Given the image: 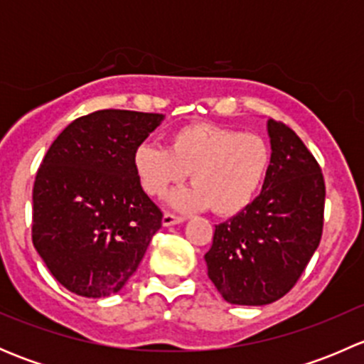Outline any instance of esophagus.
<instances>
[{"label":"esophagus","mask_w":364,"mask_h":364,"mask_svg":"<svg viewBox=\"0 0 364 364\" xmlns=\"http://www.w3.org/2000/svg\"><path fill=\"white\" fill-rule=\"evenodd\" d=\"M185 222V216H179V215H174V213H165L164 218H161V223H164V227H171V225H176V223H181Z\"/></svg>","instance_id":"obj_1"}]
</instances>
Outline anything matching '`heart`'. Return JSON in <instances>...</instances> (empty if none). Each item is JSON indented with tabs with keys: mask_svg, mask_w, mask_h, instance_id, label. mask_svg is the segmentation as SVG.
I'll use <instances>...</instances> for the list:
<instances>
[{
	"mask_svg": "<svg viewBox=\"0 0 364 364\" xmlns=\"http://www.w3.org/2000/svg\"><path fill=\"white\" fill-rule=\"evenodd\" d=\"M135 171L151 196L161 197L190 172L193 186L174 193L172 205L197 209L209 205L220 216L243 211L259 192L271 164L269 144L257 134L192 123L168 135V146H139Z\"/></svg>",
	"mask_w": 364,
	"mask_h": 364,
	"instance_id": "heart-1",
	"label": "heart"
}]
</instances>
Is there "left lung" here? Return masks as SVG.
I'll list each match as a JSON object with an SVG mask.
<instances>
[{
  "mask_svg": "<svg viewBox=\"0 0 364 364\" xmlns=\"http://www.w3.org/2000/svg\"><path fill=\"white\" fill-rule=\"evenodd\" d=\"M271 164L262 192L215 225L204 259L208 277L230 304L262 306L291 291L317 250L324 225L322 171L299 137L267 121Z\"/></svg>",
  "mask_w": 364,
  "mask_h": 364,
  "instance_id": "obj_1",
  "label": "left lung"
}]
</instances>
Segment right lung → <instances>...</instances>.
Here are the masks:
<instances>
[{"mask_svg":"<svg viewBox=\"0 0 364 364\" xmlns=\"http://www.w3.org/2000/svg\"><path fill=\"white\" fill-rule=\"evenodd\" d=\"M164 117L91 112L72 121L43 156L33 186V245L73 294L119 292L161 227L164 215L142 190L134 155Z\"/></svg>","mask_w":364,"mask_h":364,"instance_id":"right-lung-1","label":"right lung"}]
</instances>
